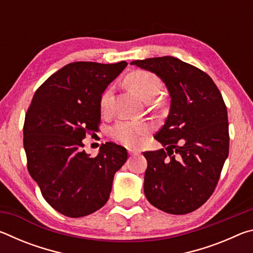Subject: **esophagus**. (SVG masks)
Segmentation results:
<instances>
[{
  "label": "esophagus",
  "instance_id": "1",
  "mask_svg": "<svg viewBox=\"0 0 253 253\" xmlns=\"http://www.w3.org/2000/svg\"><path fill=\"white\" fill-rule=\"evenodd\" d=\"M128 153H129V155H138L139 154L138 151H134V149H128Z\"/></svg>",
  "mask_w": 253,
  "mask_h": 253
}]
</instances>
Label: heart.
Here are the masks:
<instances>
[{"instance_id":"heart-1","label":"heart","mask_w":253,"mask_h":253,"mask_svg":"<svg viewBox=\"0 0 253 253\" xmlns=\"http://www.w3.org/2000/svg\"><path fill=\"white\" fill-rule=\"evenodd\" d=\"M126 84L140 99L144 101H152L161 92L163 84L162 80L153 72L145 70H137L127 76ZM113 90L106 89L101 93L99 105L102 114H108L113 105ZM151 128L145 123L140 122H118L114 126L111 134L119 142L128 147H136L142 142L145 136L148 135Z\"/></svg>"}]
</instances>
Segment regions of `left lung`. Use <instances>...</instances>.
I'll use <instances>...</instances> for the list:
<instances>
[{"instance_id": "left-lung-1", "label": "left lung", "mask_w": 253, "mask_h": 253, "mask_svg": "<svg viewBox=\"0 0 253 253\" xmlns=\"http://www.w3.org/2000/svg\"><path fill=\"white\" fill-rule=\"evenodd\" d=\"M130 65L160 77L170 97L169 116L155 135L165 149L143 153L145 196L166 213L193 212L215 190L229 155L223 98L211 77L177 58L135 60Z\"/></svg>"}]
</instances>
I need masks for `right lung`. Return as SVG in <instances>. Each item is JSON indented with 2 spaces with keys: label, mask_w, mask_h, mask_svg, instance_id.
I'll return each instance as SVG.
<instances>
[{
  "label": "right lung",
  "mask_w": 253,
  "mask_h": 253,
  "mask_svg": "<svg viewBox=\"0 0 253 253\" xmlns=\"http://www.w3.org/2000/svg\"><path fill=\"white\" fill-rule=\"evenodd\" d=\"M127 66L72 62L50 76L25 115L23 146L28 170L55 211L81 217L104 207L114 175L127 161L125 147L102 144L96 157L83 139L98 130L100 96Z\"/></svg>",
  "instance_id": "add662e5"
}]
</instances>
